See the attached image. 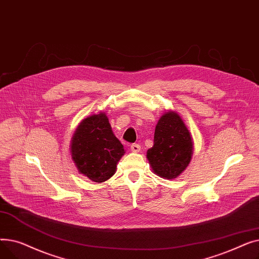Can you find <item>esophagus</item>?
<instances>
[{
	"label": "esophagus",
	"instance_id": "1",
	"mask_svg": "<svg viewBox=\"0 0 259 259\" xmlns=\"http://www.w3.org/2000/svg\"><path fill=\"white\" fill-rule=\"evenodd\" d=\"M130 148H131V151L134 153H138L141 151V145L139 144H132Z\"/></svg>",
	"mask_w": 259,
	"mask_h": 259
}]
</instances>
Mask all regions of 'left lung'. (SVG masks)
<instances>
[{
  "mask_svg": "<svg viewBox=\"0 0 259 259\" xmlns=\"http://www.w3.org/2000/svg\"><path fill=\"white\" fill-rule=\"evenodd\" d=\"M193 155L192 135L181 115L169 110L157 121L154 145L147 151L152 172L165 180H174L186 170Z\"/></svg>",
  "mask_w": 259,
  "mask_h": 259,
  "instance_id": "left-lung-1",
  "label": "left lung"
}]
</instances>
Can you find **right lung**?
<instances>
[{"label":"right lung","mask_w":259,"mask_h":259,"mask_svg":"<svg viewBox=\"0 0 259 259\" xmlns=\"http://www.w3.org/2000/svg\"><path fill=\"white\" fill-rule=\"evenodd\" d=\"M70 153L79 174L94 183H104L115 173L125 149L107 114L100 112L79 122L71 139Z\"/></svg>","instance_id":"obj_1"}]
</instances>
